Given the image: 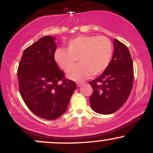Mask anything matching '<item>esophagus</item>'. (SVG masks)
Wrapping results in <instances>:
<instances>
[{"mask_svg":"<svg viewBox=\"0 0 153 153\" xmlns=\"http://www.w3.org/2000/svg\"><path fill=\"white\" fill-rule=\"evenodd\" d=\"M83 82H77L76 83V85H77V86L78 87H80V86H81V85H83Z\"/></svg>","mask_w":153,"mask_h":153,"instance_id":"esophagus-1","label":"esophagus"}]
</instances>
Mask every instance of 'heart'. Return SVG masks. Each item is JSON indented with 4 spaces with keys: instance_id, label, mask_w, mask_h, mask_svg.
Listing matches in <instances>:
<instances>
[{
    "instance_id": "heart-1",
    "label": "heart",
    "mask_w": 153,
    "mask_h": 153,
    "mask_svg": "<svg viewBox=\"0 0 153 153\" xmlns=\"http://www.w3.org/2000/svg\"><path fill=\"white\" fill-rule=\"evenodd\" d=\"M112 56L111 42L106 36H80L68 42V48L54 52L56 63L68 71L78 59L79 64L67 72V77L82 81L93 75L101 73L108 67Z\"/></svg>"
}]
</instances>
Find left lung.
I'll return each instance as SVG.
<instances>
[{
    "instance_id": "1",
    "label": "left lung",
    "mask_w": 153,
    "mask_h": 153,
    "mask_svg": "<svg viewBox=\"0 0 153 153\" xmlns=\"http://www.w3.org/2000/svg\"><path fill=\"white\" fill-rule=\"evenodd\" d=\"M114 54L106 69L91 80L90 104L95 112L111 114L119 109L130 94L134 80L133 62L126 45L114 39Z\"/></svg>"
}]
</instances>
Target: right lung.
Masks as SVG:
<instances>
[{"mask_svg": "<svg viewBox=\"0 0 153 153\" xmlns=\"http://www.w3.org/2000/svg\"><path fill=\"white\" fill-rule=\"evenodd\" d=\"M55 37L45 36L26 49L18 68L19 91L35 115L52 120L65 112L76 89L54 61ZM60 80L62 83H59Z\"/></svg>", "mask_w": 153, "mask_h": 153, "instance_id": "obj_1", "label": "right lung"}]
</instances>
